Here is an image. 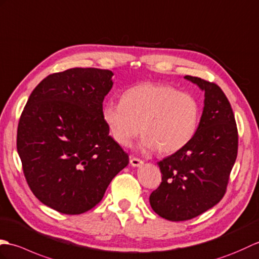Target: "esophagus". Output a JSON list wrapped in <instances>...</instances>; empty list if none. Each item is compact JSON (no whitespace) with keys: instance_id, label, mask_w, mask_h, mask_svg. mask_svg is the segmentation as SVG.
Returning a JSON list of instances; mask_svg holds the SVG:
<instances>
[{"instance_id":"obj_1","label":"esophagus","mask_w":259,"mask_h":259,"mask_svg":"<svg viewBox=\"0 0 259 259\" xmlns=\"http://www.w3.org/2000/svg\"><path fill=\"white\" fill-rule=\"evenodd\" d=\"M143 160L139 159V158H135V157H131L130 158V164L133 166V167H140L141 165H143Z\"/></svg>"}]
</instances>
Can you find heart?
<instances>
[{
	"mask_svg": "<svg viewBox=\"0 0 259 259\" xmlns=\"http://www.w3.org/2000/svg\"><path fill=\"white\" fill-rule=\"evenodd\" d=\"M199 115L195 96L151 82L132 86L120 102L108 100L102 107V118L117 144L128 146L141 131L142 151L157 148L159 154H173L187 145L197 130Z\"/></svg>",
	"mask_w": 259,
	"mask_h": 259,
	"instance_id": "heart-1",
	"label": "heart"
}]
</instances>
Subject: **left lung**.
Here are the masks:
<instances>
[{
  "mask_svg": "<svg viewBox=\"0 0 259 259\" xmlns=\"http://www.w3.org/2000/svg\"><path fill=\"white\" fill-rule=\"evenodd\" d=\"M184 78L205 92L202 117L187 145L157 163L162 183L149 196L153 210L171 222L192 220L221 202L238 148L234 113L220 86Z\"/></svg>",
  "mask_w": 259,
  "mask_h": 259,
  "instance_id": "1",
  "label": "left lung"
}]
</instances>
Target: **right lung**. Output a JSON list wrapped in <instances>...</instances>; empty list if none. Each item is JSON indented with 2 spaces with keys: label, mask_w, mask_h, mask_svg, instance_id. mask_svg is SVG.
<instances>
[{
  "label": "right lung",
  "mask_w": 259,
  "mask_h": 259,
  "mask_svg": "<svg viewBox=\"0 0 259 259\" xmlns=\"http://www.w3.org/2000/svg\"><path fill=\"white\" fill-rule=\"evenodd\" d=\"M112 71L70 68L39 83L23 111L16 147L31 191L62 214L93 208L128 155L102 118Z\"/></svg>",
  "instance_id": "1"
}]
</instances>
